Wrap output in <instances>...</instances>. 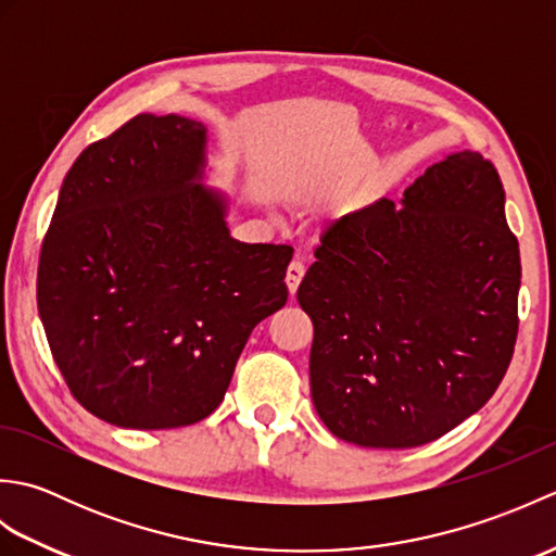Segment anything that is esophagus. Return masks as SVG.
<instances>
[{
  "instance_id": "1",
  "label": "esophagus",
  "mask_w": 556,
  "mask_h": 556,
  "mask_svg": "<svg viewBox=\"0 0 556 556\" xmlns=\"http://www.w3.org/2000/svg\"><path fill=\"white\" fill-rule=\"evenodd\" d=\"M303 275H305V267H303L301 260H291V265L287 267V287L291 291V296L299 291Z\"/></svg>"
}]
</instances>
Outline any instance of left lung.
I'll return each instance as SVG.
<instances>
[{"instance_id":"obj_1","label":"left lung","mask_w":556,"mask_h":556,"mask_svg":"<svg viewBox=\"0 0 556 556\" xmlns=\"http://www.w3.org/2000/svg\"><path fill=\"white\" fill-rule=\"evenodd\" d=\"M299 287L311 394L339 440L410 448L488 404L518 334L521 255L480 152L432 164L401 205L337 219Z\"/></svg>"}]
</instances>
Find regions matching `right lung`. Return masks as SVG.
Segmentation results:
<instances>
[{"instance_id": "obj_1", "label": "right lung", "mask_w": 556, "mask_h": 556, "mask_svg": "<svg viewBox=\"0 0 556 556\" xmlns=\"http://www.w3.org/2000/svg\"><path fill=\"white\" fill-rule=\"evenodd\" d=\"M205 126L138 114L88 146L59 191L38 311L78 404L131 430L215 410L253 327L287 303L293 248L229 236L200 186Z\"/></svg>"}]
</instances>
